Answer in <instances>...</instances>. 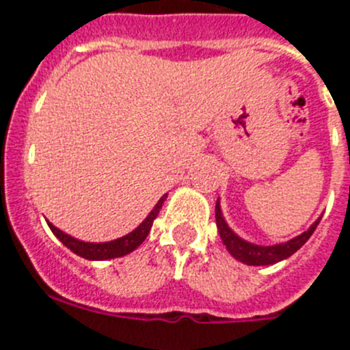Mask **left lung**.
Here are the masks:
<instances>
[{
  "mask_svg": "<svg viewBox=\"0 0 350 350\" xmlns=\"http://www.w3.org/2000/svg\"><path fill=\"white\" fill-rule=\"evenodd\" d=\"M215 221H217V230L221 234L222 243L226 245L228 252L233 256L234 259L242 261L243 265H249V267H267V265H275V262L287 259L289 256H293L299 247H303V243L307 242L308 238L312 237V233L315 231L317 224H319L321 217L314 222V224L308 228L307 231H303L301 234L295 237L289 242L277 243V245H256V243H250L243 238L238 237L233 230H231L228 222L224 221L221 212V203H215Z\"/></svg>",
  "mask_w": 350,
  "mask_h": 350,
  "instance_id": "obj_1",
  "label": "left lung"
}]
</instances>
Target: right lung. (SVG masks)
<instances>
[{
  "instance_id": "right-lung-1",
  "label": "right lung",
  "mask_w": 350,
  "mask_h": 350,
  "mask_svg": "<svg viewBox=\"0 0 350 350\" xmlns=\"http://www.w3.org/2000/svg\"><path fill=\"white\" fill-rule=\"evenodd\" d=\"M166 196L161 198L159 202L156 203L150 213H148L145 221L138 226L137 230H133L131 233H128L126 237L122 238H117V240H112V242H103V243H92V242H82V240H77V238L70 237V234L63 233L59 228H55L54 224L49 222V228L52 230V233L55 237L59 238L61 242L71 250V252H75L77 256L83 259H91V261H105V259H113V258H120V256H126L129 252L140 247V243L144 242L145 238H147L148 231L152 228V222L154 219L157 217V213H159L161 206L165 203Z\"/></svg>"
}]
</instances>
